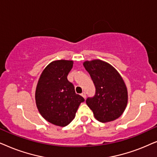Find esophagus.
I'll use <instances>...</instances> for the list:
<instances>
[{"label": "esophagus", "instance_id": "obj_1", "mask_svg": "<svg viewBox=\"0 0 157 157\" xmlns=\"http://www.w3.org/2000/svg\"><path fill=\"white\" fill-rule=\"evenodd\" d=\"M81 95H82L84 98H86V93H85V92H83V93L81 94Z\"/></svg>", "mask_w": 157, "mask_h": 157}]
</instances>
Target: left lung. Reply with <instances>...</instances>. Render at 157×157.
I'll list each match as a JSON object with an SVG mask.
<instances>
[{"label": "left lung", "instance_id": "obj_1", "mask_svg": "<svg viewBox=\"0 0 157 157\" xmlns=\"http://www.w3.org/2000/svg\"><path fill=\"white\" fill-rule=\"evenodd\" d=\"M96 88L86 103L98 121L107 123L118 118L128 103V90L119 72L108 62L93 59L83 62Z\"/></svg>", "mask_w": 157, "mask_h": 157}]
</instances>
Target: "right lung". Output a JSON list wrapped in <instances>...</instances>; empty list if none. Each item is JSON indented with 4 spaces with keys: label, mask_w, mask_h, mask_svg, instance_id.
<instances>
[{
    "label": "right lung",
    "mask_w": 157,
    "mask_h": 157,
    "mask_svg": "<svg viewBox=\"0 0 157 157\" xmlns=\"http://www.w3.org/2000/svg\"><path fill=\"white\" fill-rule=\"evenodd\" d=\"M72 60H55L41 72L37 83L35 100L39 113L48 122L64 127L75 118L79 105L85 101L75 93L67 75Z\"/></svg>",
    "instance_id": "1"
}]
</instances>
